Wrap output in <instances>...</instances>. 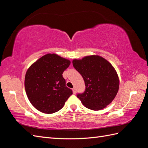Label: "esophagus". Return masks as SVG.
I'll use <instances>...</instances> for the list:
<instances>
[{
    "label": "esophagus",
    "mask_w": 148,
    "mask_h": 148,
    "mask_svg": "<svg viewBox=\"0 0 148 148\" xmlns=\"http://www.w3.org/2000/svg\"><path fill=\"white\" fill-rule=\"evenodd\" d=\"M72 91H73V93L74 94V95H75L76 92H77V91H76V89L75 88H73L72 89Z\"/></svg>",
    "instance_id": "esophagus-1"
}]
</instances>
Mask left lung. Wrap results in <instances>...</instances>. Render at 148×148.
<instances>
[{"instance_id":"1","label":"left lung","mask_w":148,"mask_h":148,"mask_svg":"<svg viewBox=\"0 0 148 148\" xmlns=\"http://www.w3.org/2000/svg\"><path fill=\"white\" fill-rule=\"evenodd\" d=\"M74 68L81 74L86 89L77 97L87 108L99 110L112 102L119 89V79L112 64L99 56L73 60Z\"/></svg>"}]
</instances>
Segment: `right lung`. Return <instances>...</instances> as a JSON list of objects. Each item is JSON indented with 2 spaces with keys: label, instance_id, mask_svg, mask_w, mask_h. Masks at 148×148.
Listing matches in <instances>:
<instances>
[{
  "label": "right lung",
  "instance_id": "add662e5",
  "mask_svg": "<svg viewBox=\"0 0 148 148\" xmlns=\"http://www.w3.org/2000/svg\"><path fill=\"white\" fill-rule=\"evenodd\" d=\"M70 61L56 53H47L31 65L26 73L25 88L30 102L41 112L51 114L64 107L72 95L62 74Z\"/></svg>",
  "mask_w": 148,
  "mask_h": 148
}]
</instances>
